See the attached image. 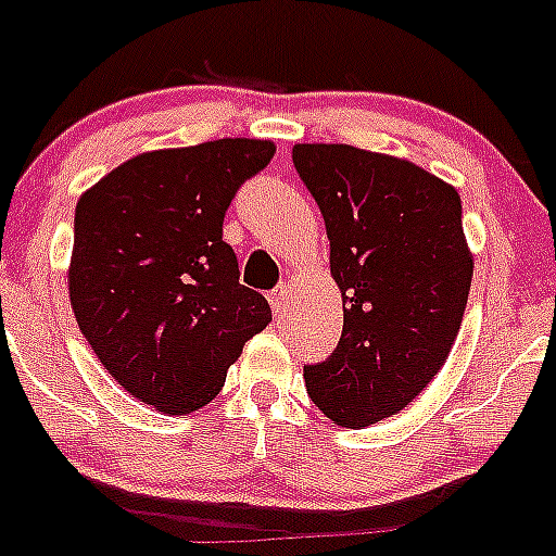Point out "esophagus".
Masks as SVG:
<instances>
[{"label":"esophagus","instance_id":"34e87169","mask_svg":"<svg viewBox=\"0 0 556 556\" xmlns=\"http://www.w3.org/2000/svg\"><path fill=\"white\" fill-rule=\"evenodd\" d=\"M287 301H289V283H278V287L269 292V306H273V312L278 314V317L287 312Z\"/></svg>","mask_w":556,"mask_h":556}]
</instances>
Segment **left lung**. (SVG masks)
Wrapping results in <instances>:
<instances>
[{
	"mask_svg": "<svg viewBox=\"0 0 556 556\" xmlns=\"http://www.w3.org/2000/svg\"><path fill=\"white\" fill-rule=\"evenodd\" d=\"M292 164L326 219L345 326L303 367L317 409L362 429L404 409L448 358L473 258L454 186L351 144H294Z\"/></svg>",
	"mask_w": 556,
	"mask_h": 556,
	"instance_id": "1",
	"label": "left lung"
}]
</instances>
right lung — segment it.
I'll use <instances>...</instances> for the list:
<instances>
[{
  "label": "right lung",
  "mask_w": 556,
  "mask_h": 556,
  "mask_svg": "<svg viewBox=\"0 0 556 556\" xmlns=\"http://www.w3.org/2000/svg\"><path fill=\"white\" fill-rule=\"evenodd\" d=\"M275 144L219 139L136 155L75 208L68 298L83 337L132 397L164 415L205 406L273 320L239 283L225 211Z\"/></svg>",
  "instance_id": "1"
}]
</instances>
